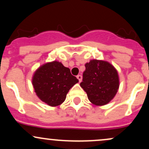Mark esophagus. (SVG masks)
Returning <instances> with one entry per match:
<instances>
[{"label": "esophagus", "mask_w": 149, "mask_h": 149, "mask_svg": "<svg viewBox=\"0 0 149 149\" xmlns=\"http://www.w3.org/2000/svg\"><path fill=\"white\" fill-rule=\"evenodd\" d=\"M82 78H83V77H82L81 75H78V76H77V78L79 80L80 83L82 81Z\"/></svg>", "instance_id": "obj_1"}]
</instances>
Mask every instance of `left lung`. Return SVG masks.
<instances>
[{
  "mask_svg": "<svg viewBox=\"0 0 149 149\" xmlns=\"http://www.w3.org/2000/svg\"><path fill=\"white\" fill-rule=\"evenodd\" d=\"M81 88L89 100L97 106L109 103L117 93L119 78L116 69L105 61L93 59L85 64Z\"/></svg>",
  "mask_w": 149,
  "mask_h": 149,
  "instance_id": "obj_1",
  "label": "left lung"
}]
</instances>
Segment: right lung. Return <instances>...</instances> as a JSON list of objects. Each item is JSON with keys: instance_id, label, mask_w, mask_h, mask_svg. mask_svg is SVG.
Masks as SVG:
<instances>
[{"instance_id": "add662e5", "label": "right lung", "mask_w": 149, "mask_h": 149, "mask_svg": "<svg viewBox=\"0 0 149 149\" xmlns=\"http://www.w3.org/2000/svg\"><path fill=\"white\" fill-rule=\"evenodd\" d=\"M78 82L70 69L57 61L42 65L33 77V85L37 96L51 107L64 102L66 94Z\"/></svg>"}]
</instances>
